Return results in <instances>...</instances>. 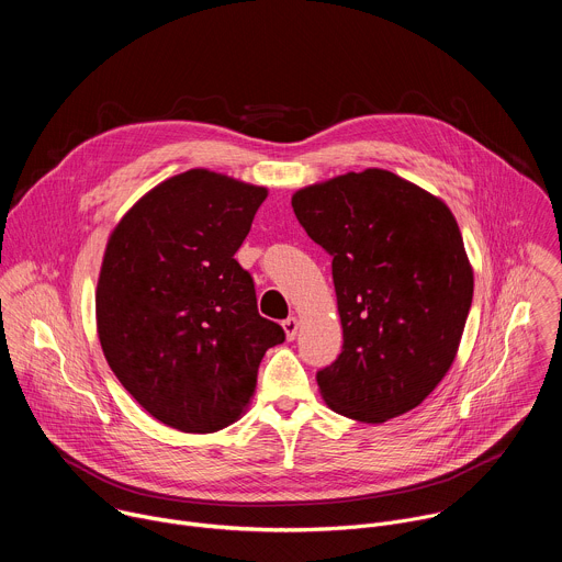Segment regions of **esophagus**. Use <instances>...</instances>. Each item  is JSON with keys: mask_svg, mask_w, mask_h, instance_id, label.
<instances>
[{"mask_svg": "<svg viewBox=\"0 0 562 562\" xmlns=\"http://www.w3.org/2000/svg\"><path fill=\"white\" fill-rule=\"evenodd\" d=\"M282 329H284V336H286V340H293L295 336H297V329H300V323H297V317H286L284 323H282Z\"/></svg>", "mask_w": 562, "mask_h": 562, "instance_id": "1", "label": "esophagus"}]
</instances>
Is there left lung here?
Here are the masks:
<instances>
[{
    "instance_id": "1",
    "label": "left lung",
    "mask_w": 562,
    "mask_h": 562,
    "mask_svg": "<svg viewBox=\"0 0 562 562\" xmlns=\"http://www.w3.org/2000/svg\"><path fill=\"white\" fill-rule=\"evenodd\" d=\"M291 206L334 256L345 345L317 371L327 407L367 425L416 409L451 369L473 297L451 209L384 169L308 184Z\"/></svg>"
}]
</instances>
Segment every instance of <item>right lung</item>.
I'll return each mask as SVG.
<instances>
[{
	"label": "right lung",
	"mask_w": 562,
	"mask_h": 562,
	"mask_svg": "<svg viewBox=\"0 0 562 562\" xmlns=\"http://www.w3.org/2000/svg\"><path fill=\"white\" fill-rule=\"evenodd\" d=\"M267 195L191 169L144 193L109 235L98 338L122 386L167 427L211 434L235 423L267 349L284 342L233 258Z\"/></svg>",
	"instance_id": "1"
}]
</instances>
